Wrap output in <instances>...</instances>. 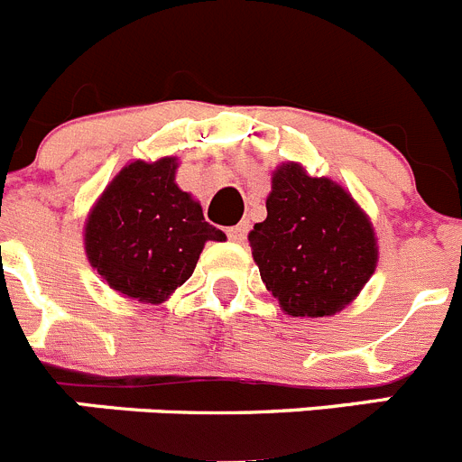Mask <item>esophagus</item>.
<instances>
[{"mask_svg":"<svg viewBox=\"0 0 462 462\" xmlns=\"http://www.w3.org/2000/svg\"><path fill=\"white\" fill-rule=\"evenodd\" d=\"M247 231H250V224L240 222V224H236V226L228 228V238L234 240V243H243L245 236H247Z\"/></svg>","mask_w":462,"mask_h":462,"instance_id":"obj_1","label":"esophagus"}]
</instances>
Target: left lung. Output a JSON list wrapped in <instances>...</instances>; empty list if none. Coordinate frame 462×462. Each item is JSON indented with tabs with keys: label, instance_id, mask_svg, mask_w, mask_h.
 Listing matches in <instances>:
<instances>
[{
	"label": "left lung",
	"instance_id": "obj_1",
	"mask_svg": "<svg viewBox=\"0 0 462 462\" xmlns=\"http://www.w3.org/2000/svg\"><path fill=\"white\" fill-rule=\"evenodd\" d=\"M271 182L268 217L250 234L261 280L291 317H333L377 268L368 212L340 182L314 178L298 162H282Z\"/></svg>",
	"mask_w": 462,
	"mask_h": 462
}]
</instances>
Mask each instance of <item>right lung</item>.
I'll list each match as a JSON object with an SVG mask.
<instances>
[{
  "mask_svg": "<svg viewBox=\"0 0 462 462\" xmlns=\"http://www.w3.org/2000/svg\"><path fill=\"white\" fill-rule=\"evenodd\" d=\"M178 157L134 159L89 208L83 245L89 266L122 298L164 303L191 277L208 240L224 231L175 182Z\"/></svg>",
  "mask_w": 462,
  "mask_h": 462,
  "instance_id": "obj_1",
  "label": "right lung"
}]
</instances>
